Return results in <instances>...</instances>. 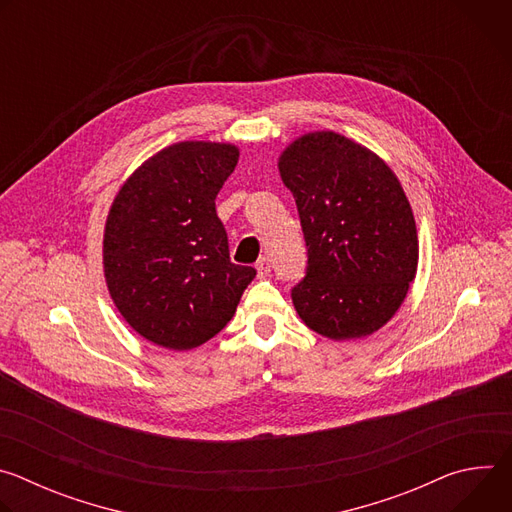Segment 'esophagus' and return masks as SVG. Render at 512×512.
Returning <instances> with one entry per match:
<instances>
[{"label": "esophagus", "instance_id": "esophagus-1", "mask_svg": "<svg viewBox=\"0 0 512 512\" xmlns=\"http://www.w3.org/2000/svg\"><path fill=\"white\" fill-rule=\"evenodd\" d=\"M255 269H257V277H267L271 273V261L269 259H261V261H257Z\"/></svg>", "mask_w": 512, "mask_h": 512}]
</instances>
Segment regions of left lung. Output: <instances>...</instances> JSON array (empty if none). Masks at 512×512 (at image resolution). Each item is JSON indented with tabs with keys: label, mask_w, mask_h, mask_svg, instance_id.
<instances>
[{
	"label": "left lung",
	"mask_w": 512,
	"mask_h": 512,
	"mask_svg": "<svg viewBox=\"0 0 512 512\" xmlns=\"http://www.w3.org/2000/svg\"><path fill=\"white\" fill-rule=\"evenodd\" d=\"M277 168L308 245L306 277L291 289L298 316L330 340L371 336L401 308L419 261L415 216L397 174L330 129L296 137Z\"/></svg>",
	"instance_id": "obj_1"
}]
</instances>
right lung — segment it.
Listing matches in <instances>:
<instances>
[{
    "label": "right lung",
    "mask_w": 512,
    "mask_h": 512,
    "mask_svg": "<svg viewBox=\"0 0 512 512\" xmlns=\"http://www.w3.org/2000/svg\"><path fill=\"white\" fill-rule=\"evenodd\" d=\"M239 162L225 141H178L119 188L103 273L123 320L148 342L190 350L221 332L257 271L231 263L214 198Z\"/></svg>",
    "instance_id": "obj_1"
}]
</instances>
